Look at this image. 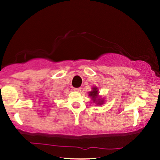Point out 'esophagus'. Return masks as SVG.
<instances>
[{
    "mask_svg": "<svg viewBox=\"0 0 160 160\" xmlns=\"http://www.w3.org/2000/svg\"><path fill=\"white\" fill-rule=\"evenodd\" d=\"M74 90L76 92H80L81 91H82V89L81 88H74Z\"/></svg>",
    "mask_w": 160,
    "mask_h": 160,
    "instance_id": "34e87169",
    "label": "esophagus"
}]
</instances>
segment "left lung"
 I'll list each match as a JSON object with an SVG mask.
<instances>
[{
    "label": "left lung",
    "instance_id": "1",
    "mask_svg": "<svg viewBox=\"0 0 160 160\" xmlns=\"http://www.w3.org/2000/svg\"><path fill=\"white\" fill-rule=\"evenodd\" d=\"M89 95L90 96L92 100H93L94 102H97V105H102L103 103V100L102 99H100V98H98V89L96 87H92V90L91 92H89Z\"/></svg>",
    "mask_w": 160,
    "mask_h": 160
}]
</instances>
